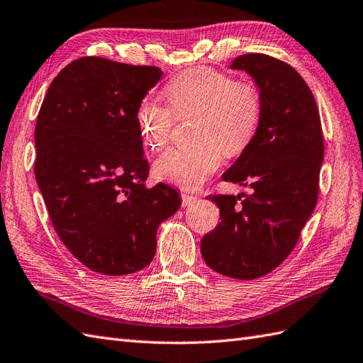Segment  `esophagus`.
<instances>
[{"label":"esophagus","instance_id":"esophagus-1","mask_svg":"<svg viewBox=\"0 0 363 363\" xmlns=\"http://www.w3.org/2000/svg\"><path fill=\"white\" fill-rule=\"evenodd\" d=\"M197 201V197H194V195H189V194H182V204L183 208H188V206H191L192 203Z\"/></svg>","mask_w":363,"mask_h":363}]
</instances>
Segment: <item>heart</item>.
Segmentation results:
<instances>
[{
	"instance_id": "1",
	"label": "heart",
	"mask_w": 363,
	"mask_h": 363,
	"mask_svg": "<svg viewBox=\"0 0 363 363\" xmlns=\"http://www.w3.org/2000/svg\"><path fill=\"white\" fill-rule=\"evenodd\" d=\"M172 108L152 97L137 106L135 122L142 142L159 151L169 142L175 114H199L194 146L171 148L154 163L155 177L183 189L199 188L218 169L223 152L240 154L253 140L261 121V96L249 82L197 67L184 70L166 85Z\"/></svg>"
}]
</instances>
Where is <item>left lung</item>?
<instances>
[{
	"instance_id": "obj_1",
	"label": "left lung",
	"mask_w": 363,
	"mask_h": 363,
	"mask_svg": "<svg viewBox=\"0 0 363 363\" xmlns=\"http://www.w3.org/2000/svg\"><path fill=\"white\" fill-rule=\"evenodd\" d=\"M230 68L252 76L262 110L253 140L223 180L253 191L211 195L221 221L201 238V255L224 277L257 279L289 257L315 209L324 135L315 97L295 68L262 53L241 55Z\"/></svg>"
}]
</instances>
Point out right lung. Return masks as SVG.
<instances>
[{"mask_svg": "<svg viewBox=\"0 0 363 363\" xmlns=\"http://www.w3.org/2000/svg\"><path fill=\"white\" fill-rule=\"evenodd\" d=\"M157 67L86 56L50 84L35 128V175L56 233L76 259L102 275L148 266L160 223L182 199L168 184L146 188L135 111L160 81Z\"/></svg>", "mask_w": 363, "mask_h": 363, "instance_id": "obj_1", "label": "right lung"}]
</instances>
